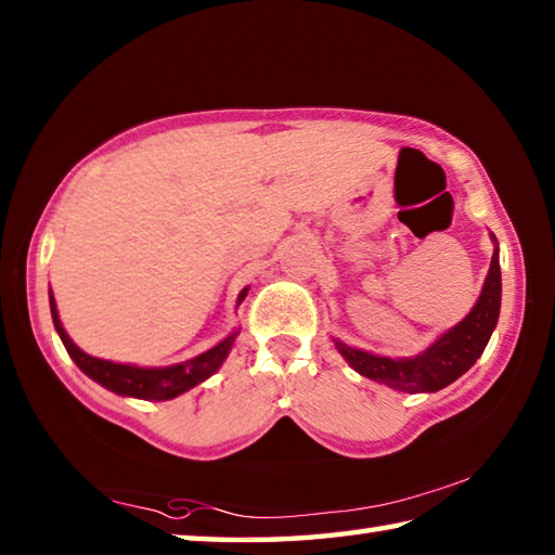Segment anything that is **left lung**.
Returning a JSON list of instances; mask_svg holds the SVG:
<instances>
[{"instance_id":"obj_1","label":"left lung","mask_w":555,"mask_h":555,"mask_svg":"<svg viewBox=\"0 0 555 555\" xmlns=\"http://www.w3.org/2000/svg\"><path fill=\"white\" fill-rule=\"evenodd\" d=\"M492 242L496 244L494 234ZM500 304H502V271H500V249L494 247L492 264L487 271L482 294L477 298L463 321L450 327L438 340L416 357H382L372 354L357 347L335 340L337 350L347 360V364L362 377L372 382L387 384L397 391H438L453 384L457 377L473 367L490 343L492 331L500 321Z\"/></svg>"}]
</instances>
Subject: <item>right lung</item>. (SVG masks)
I'll list each match as a JSON object with an SVG mask.
<instances>
[{
    "mask_svg": "<svg viewBox=\"0 0 555 555\" xmlns=\"http://www.w3.org/2000/svg\"><path fill=\"white\" fill-rule=\"evenodd\" d=\"M247 291L249 288L240 291L237 306L242 304L244 296H247ZM49 300H51L53 325L61 335L65 350H68V354L73 357V362L78 364V367L86 372L92 382L102 384V387L119 393V397H134V399H146V401L176 399L178 393L193 389L195 384L212 377V374L220 370L224 357L230 354L234 337H237V333H232L224 337L222 343L210 347L208 352H203L181 364H171V367H137V364H119V362L100 360V357L82 352L80 347L70 340L68 333H65L51 291H49Z\"/></svg>",
    "mask_w": 555,
    "mask_h": 555,
    "instance_id": "obj_1",
    "label": "right lung"
}]
</instances>
